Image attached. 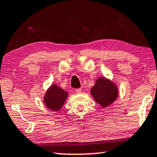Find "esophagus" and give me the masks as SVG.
<instances>
[{
	"mask_svg": "<svg viewBox=\"0 0 157 157\" xmlns=\"http://www.w3.org/2000/svg\"><path fill=\"white\" fill-rule=\"evenodd\" d=\"M75 91H76L77 94H79V93L82 92V89L81 88L77 89H75Z\"/></svg>",
	"mask_w": 157,
	"mask_h": 157,
	"instance_id": "obj_1",
	"label": "esophagus"
}]
</instances>
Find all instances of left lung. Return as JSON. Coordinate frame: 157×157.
Segmentation results:
<instances>
[{"instance_id":"obj_1","label":"left lung","mask_w":157,"mask_h":157,"mask_svg":"<svg viewBox=\"0 0 157 157\" xmlns=\"http://www.w3.org/2000/svg\"><path fill=\"white\" fill-rule=\"evenodd\" d=\"M90 92L95 102L103 108L113 103L118 96V89L116 84L105 77H100L96 79Z\"/></svg>"}]
</instances>
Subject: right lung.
Here are the masks:
<instances>
[{
	"label": "right lung",
	"mask_w": 157,
	"mask_h": 157,
	"mask_svg": "<svg viewBox=\"0 0 157 157\" xmlns=\"http://www.w3.org/2000/svg\"><path fill=\"white\" fill-rule=\"evenodd\" d=\"M68 95L67 91L58 86L56 84H53L45 94L44 102L49 109L54 111H59L63 106Z\"/></svg>",
	"instance_id": "add662e5"
}]
</instances>
